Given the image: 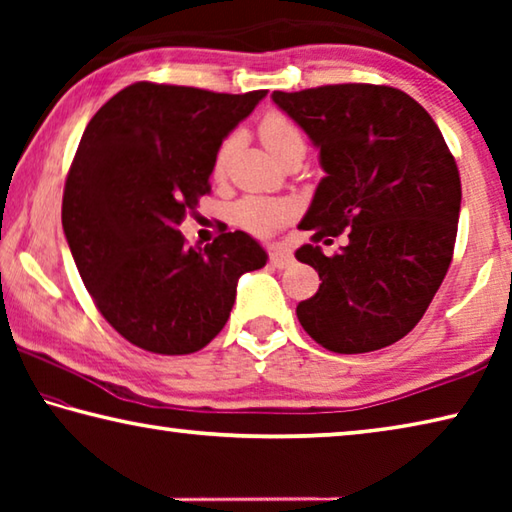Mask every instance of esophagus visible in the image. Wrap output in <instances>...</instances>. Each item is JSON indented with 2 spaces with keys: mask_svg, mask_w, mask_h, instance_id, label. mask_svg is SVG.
Here are the masks:
<instances>
[{
  "mask_svg": "<svg viewBox=\"0 0 512 512\" xmlns=\"http://www.w3.org/2000/svg\"><path fill=\"white\" fill-rule=\"evenodd\" d=\"M268 264H271L273 268H289L293 264V255L289 248L284 246H271V250H268Z\"/></svg>",
  "mask_w": 512,
  "mask_h": 512,
  "instance_id": "1",
  "label": "esophagus"
}]
</instances>
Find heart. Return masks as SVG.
Here are the masks:
<instances>
[{
    "label": "heart",
    "instance_id": "heart-1",
    "mask_svg": "<svg viewBox=\"0 0 512 512\" xmlns=\"http://www.w3.org/2000/svg\"><path fill=\"white\" fill-rule=\"evenodd\" d=\"M259 140H262L266 151L271 153L275 160H280L284 153H289L293 149H305V137H302L300 128L293 124L289 117L280 115V112H271V115H266L262 119V124H259ZM230 151L232 140H225L219 153H216V173H221L225 169ZM235 219L239 225H244L246 230L266 235V232H273L289 219V205L280 201H266V198H244V201H239L235 207Z\"/></svg>",
    "mask_w": 512,
    "mask_h": 512
}]
</instances>
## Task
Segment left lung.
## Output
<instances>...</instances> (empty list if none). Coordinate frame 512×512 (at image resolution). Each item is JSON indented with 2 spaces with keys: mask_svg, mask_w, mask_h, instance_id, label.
I'll return each instance as SVG.
<instances>
[{
  "mask_svg": "<svg viewBox=\"0 0 512 512\" xmlns=\"http://www.w3.org/2000/svg\"><path fill=\"white\" fill-rule=\"evenodd\" d=\"M271 99L307 133L325 171L300 225L316 241L348 228V244L332 257L314 244L296 250L323 280L298 305L300 325L339 354L393 345L418 325L452 264L461 178L443 133L418 101L388 85H323Z\"/></svg>",
  "mask_w": 512,
  "mask_h": 512,
  "instance_id": "8db88e82",
  "label": "left lung"
}]
</instances>
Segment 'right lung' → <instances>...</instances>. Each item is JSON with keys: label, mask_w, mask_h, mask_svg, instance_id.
<instances>
[{"label": "right lung", "mask_w": 512, "mask_h": 512, "mask_svg": "<svg viewBox=\"0 0 512 512\" xmlns=\"http://www.w3.org/2000/svg\"><path fill=\"white\" fill-rule=\"evenodd\" d=\"M264 97L135 83L85 128L63 230L94 305L137 348H205L228 323L239 277L266 266V250L246 232L187 248L178 230L210 192L223 140Z\"/></svg>", "instance_id": "1"}]
</instances>
